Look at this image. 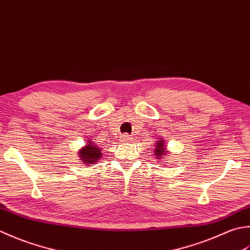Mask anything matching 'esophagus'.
I'll list each match as a JSON object with an SVG mask.
<instances>
[{"label":"esophagus","mask_w":250,"mask_h":250,"mask_svg":"<svg viewBox=\"0 0 250 250\" xmlns=\"http://www.w3.org/2000/svg\"><path fill=\"white\" fill-rule=\"evenodd\" d=\"M132 140H134V138H132V137H130V136H128V135H125L124 138H123L124 142H131Z\"/></svg>","instance_id":"obj_1"}]
</instances>
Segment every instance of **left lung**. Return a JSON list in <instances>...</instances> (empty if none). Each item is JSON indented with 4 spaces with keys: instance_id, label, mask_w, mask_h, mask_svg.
Wrapping results in <instances>:
<instances>
[{
    "instance_id": "obj_1",
    "label": "left lung",
    "mask_w": 250,
    "mask_h": 250,
    "mask_svg": "<svg viewBox=\"0 0 250 250\" xmlns=\"http://www.w3.org/2000/svg\"><path fill=\"white\" fill-rule=\"evenodd\" d=\"M154 149V152H153V155L155 156V159L157 161H160L163 159V156H165L168 154V150L166 147V145H165V141L163 140L162 138H160L159 140L156 141L155 144V146L153 147Z\"/></svg>"
}]
</instances>
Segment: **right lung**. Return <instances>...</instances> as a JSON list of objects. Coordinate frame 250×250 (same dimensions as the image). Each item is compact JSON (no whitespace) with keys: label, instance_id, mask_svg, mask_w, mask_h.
Segmentation results:
<instances>
[{"label":"right lung","instance_id":"1","mask_svg":"<svg viewBox=\"0 0 250 250\" xmlns=\"http://www.w3.org/2000/svg\"><path fill=\"white\" fill-rule=\"evenodd\" d=\"M78 154L80 156L81 162L88 166L96 164L97 162L100 161V159H103L101 149L96 145L95 141H91L90 139L86 142L82 149L79 150Z\"/></svg>","mask_w":250,"mask_h":250}]
</instances>
